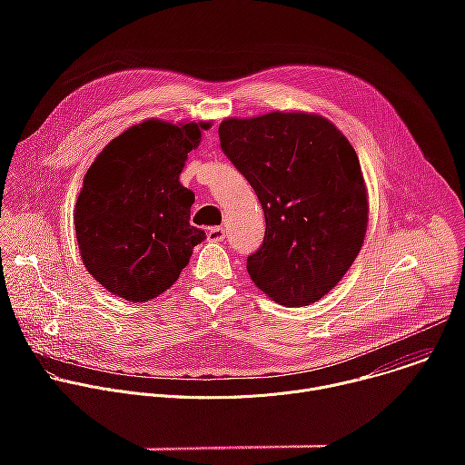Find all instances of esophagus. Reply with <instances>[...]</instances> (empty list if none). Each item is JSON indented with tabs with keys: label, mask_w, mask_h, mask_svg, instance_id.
<instances>
[{
	"label": "esophagus",
	"mask_w": 465,
	"mask_h": 465,
	"mask_svg": "<svg viewBox=\"0 0 465 465\" xmlns=\"http://www.w3.org/2000/svg\"><path fill=\"white\" fill-rule=\"evenodd\" d=\"M224 239V230L221 226H215V228H210L208 232V241L212 242H221Z\"/></svg>",
	"instance_id": "34e87169"
}]
</instances>
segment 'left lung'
<instances>
[{"mask_svg":"<svg viewBox=\"0 0 465 465\" xmlns=\"http://www.w3.org/2000/svg\"><path fill=\"white\" fill-rule=\"evenodd\" d=\"M219 138L267 223L246 261L252 282L280 305L320 300L350 271L366 235L368 191L355 149L329 119L307 112L228 117Z\"/></svg>","mask_w":465,"mask_h":465,"instance_id":"1","label":"left lung"}]
</instances>
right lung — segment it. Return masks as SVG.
Listing matches in <instances>:
<instances>
[{
	"label": "right lung",
	"mask_w": 465,
	"mask_h": 465,
	"mask_svg": "<svg viewBox=\"0 0 465 465\" xmlns=\"http://www.w3.org/2000/svg\"><path fill=\"white\" fill-rule=\"evenodd\" d=\"M210 126L145 119L90 165L75 204V235L86 271L108 292L134 303L160 296L206 239L189 224L194 194L180 173Z\"/></svg>",
	"instance_id": "right-lung-1"
}]
</instances>
